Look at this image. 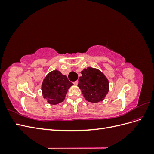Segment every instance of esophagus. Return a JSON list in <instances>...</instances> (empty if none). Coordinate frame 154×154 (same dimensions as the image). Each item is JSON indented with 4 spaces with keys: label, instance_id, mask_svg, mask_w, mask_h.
<instances>
[{
    "label": "esophagus",
    "instance_id": "esophagus-1",
    "mask_svg": "<svg viewBox=\"0 0 154 154\" xmlns=\"http://www.w3.org/2000/svg\"><path fill=\"white\" fill-rule=\"evenodd\" d=\"M73 83H74V85H78V81H75V82H73Z\"/></svg>",
    "mask_w": 154,
    "mask_h": 154
}]
</instances>
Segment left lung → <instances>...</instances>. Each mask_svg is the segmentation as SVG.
<instances>
[{
    "instance_id": "1",
    "label": "left lung",
    "mask_w": 154,
    "mask_h": 154,
    "mask_svg": "<svg viewBox=\"0 0 154 154\" xmlns=\"http://www.w3.org/2000/svg\"><path fill=\"white\" fill-rule=\"evenodd\" d=\"M78 79V87L85 99L91 103L103 101L109 91V82L99 69L88 67L81 72Z\"/></svg>"
}]
</instances>
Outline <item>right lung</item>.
Instances as JSON below:
<instances>
[{
	"instance_id": "right-lung-1",
	"label": "right lung",
	"mask_w": 154,
	"mask_h": 154,
	"mask_svg": "<svg viewBox=\"0 0 154 154\" xmlns=\"http://www.w3.org/2000/svg\"><path fill=\"white\" fill-rule=\"evenodd\" d=\"M73 85L66 75L56 69L49 72L42 83V93L44 99L50 105L62 102L69 88Z\"/></svg>"
}]
</instances>
